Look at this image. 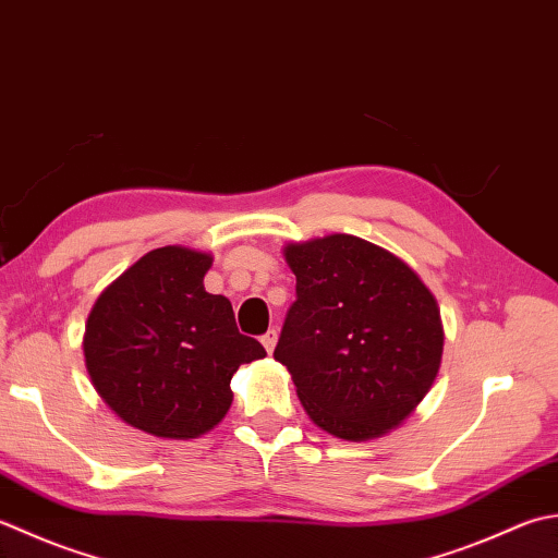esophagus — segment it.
<instances>
[{
  "label": "esophagus",
  "instance_id": "esophagus-1",
  "mask_svg": "<svg viewBox=\"0 0 558 558\" xmlns=\"http://www.w3.org/2000/svg\"><path fill=\"white\" fill-rule=\"evenodd\" d=\"M260 343H264V348H266V353L270 355L272 353V348H276V343H278V331L276 329H270V331H266V336L260 338Z\"/></svg>",
  "mask_w": 558,
  "mask_h": 558
}]
</instances>
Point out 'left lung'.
<instances>
[{"mask_svg": "<svg viewBox=\"0 0 558 558\" xmlns=\"http://www.w3.org/2000/svg\"><path fill=\"white\" fill-rule=\"evenodd\" d=\"M298 278L272 357L322 430L373 440L407 421L440 369L433 292L401 258L353 234L288 244Z\"/></svg>", "mask_w": 558, "mask_h": 558, "instance_id": "obj_1", "label": "left lung"}]
</instances>
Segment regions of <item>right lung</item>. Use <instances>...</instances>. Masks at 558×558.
<instances>
[{
	"instance_id": "1",
	"label": "right lung",
	"mask_w": 558,
	"mask_h": 558,
	"mask_svg": "<svg viewBox=\"0 0 558 558\" xmlns=\"http://www.w3.org/2000/svg\"><path fill=\"white\" fill-rule=\"evenodd\" d=\"M213 256L161 246L116 278L92 307L84 360L92 385L128 425L189 440L232 407L239 365L266 357L236 329L232 302L205 292Z\"/></svg>"
}]
</instances>
